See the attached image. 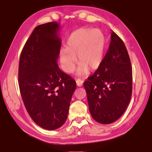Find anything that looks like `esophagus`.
I'll return each mask as SVG.
<instances>
[{"instance_id":"esophagus-1","label":"esophagus","mask_w":152,"mask_h":152,"mask_svg":"<svg viewBox=\"0 0 152 152\" xmlns=\"http://www.w3.org/2000/svg\"><path fill=\"white\" fill-rule=\"evenodd\" d=\"M83 84V80L81 79H77L76 80V85L78 87H81Z\"/></svg>"}]
</instances>
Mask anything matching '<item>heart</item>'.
Segmentation results:
<instances>
[{
  "label": "heart",
  "instance_id": "obj_1",
  "mask_svg": "<svg viewBox=\"0 0 152 152\" xmlns=\"http://www.w3.org/2000/svg\"><path fill=\"white\" fill-rule=\"evenodd\" d=\"M106 39L100 29L83 27L71 34L67 42L66 48L60 51L61 66L67 74L74 71L77 60L79 65L77 75L82 76L88 70L98 68L103 60Z\"/></svg>",
  "mask_w": 152,
  "mask_h": 152
}]
</instances>
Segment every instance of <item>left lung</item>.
Segmentation results:
<instances>
[{
	"instance_id": "left-lung-1",
	"label": "left lung",
	"mask_w": 152,
	"mask_h": 152,
	"mask_svg": "<svg viewBox=\"0 0 152 152\" xmlns=\"http://www.w3.org/2000/svg\"><path fill=\"white\" fill-rule=\"evenodd\" d=\"M100 66L84 82L89 111L97 122L117 121L128 107L132 91V69L122 39L115 32Z\"/></svg>"
}]
</instances>
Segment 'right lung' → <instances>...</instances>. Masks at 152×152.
<instances>
[{"label":"right lung","mask_w":152,"mask_h":152,"mask_svg":"<svg viewBox=\"0 0 152 152\" xmlns=\"http://www.w3.org/2000/svg\"><path fill=\"white\" fill-rule=\"evenodd\" d=\"M56 22L36 26L22 49L18 69L20 94L35 123L46 130L63 125L76 81L56 63L61 42Z\"/></svg>","instance_id":"obj_1"}]
</instances>
